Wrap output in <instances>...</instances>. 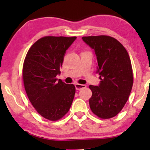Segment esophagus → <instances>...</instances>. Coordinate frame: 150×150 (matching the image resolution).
I'll return each mask as SVG.
<instances>
[{"label": "esophagus", "instance_id": "esophagus-1", "mask_svg": "<svg viewBox=\"0 0 150 150\" xmlns=\"http://www.w3.org/2000/svg\"><path fill=\"white\" fill-rule=\"evenodd\" d=\"M75 87H76V89L77 90H80V89H83V88H85L86 87V85H81V84L76 83V84H75Z\"/></svg>", "mask_w": 150, "mask_h": 150}]
</instances>
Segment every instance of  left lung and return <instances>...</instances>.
Segmentation results:
<instances>
[{"instance_id": "obj_1", "label": "left lung", "mask_w": 150, "mask_h": 150, "mask_svg": "<svg viewBox=\"0 0 150 150\" xmlns=\"http://www.w3.org/2000/svg\"><path fill=\"white\" fill-rule=\"evenodd\" d=\"M93 49L101 80L99 86L89 85L91 111L98 117L110 119L124 108L133 85V72L130 57L124 46L108 35L82 38Z\"/></svg>"}]
</instances>
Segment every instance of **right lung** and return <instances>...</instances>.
Here are the masks:
<instances>
[{"label": "right lung", "mask_w": 150, "mask_h": 150, "mask_svg": "<svg viewBox=\"0 0 150 150\" xmlns=\"http://www.w3.org/2000/svg\"><path fill=\"white\" fill-rule=\"evenodd\" d=\"M76 37L46 36L32 45L24 59L22 79L30 103L43 117L61 120L72 104L76 88L57 79L65 52Z\"/></svg>", "instance_id": "add662e5"}]
</instances>
